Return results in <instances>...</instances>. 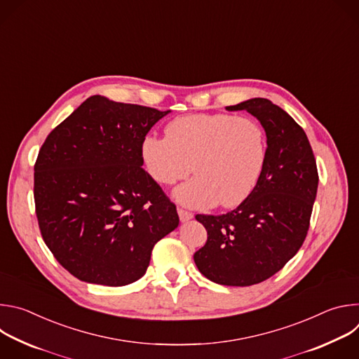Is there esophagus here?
Masks as SVG:
<instances>
[{"label": "esophagus", "instance_id": "1", "mask_svg": "<svg viewBox=\"0 0 359 359\" xmlns=\"http://www.w3.org/2000/svg\"><path fill=\"white\" fill-rule=\"evenodd\" d=\"M177 213H179L180 222H189L190 219H193V213H191V212H187V210H184V209H177Z\"/></svg>", "mask_w": 359, "mask_h": 359}]
</instances>
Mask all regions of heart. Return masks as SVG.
Listing matches in <instances>:
<instances>
[{"instance_id": "b5f03b06", "label": "heart", "mask_w": 359, "mask_h": 359, "mask_svg": "<svg viewBox=\"0 0 359 359\" xmlns=\"http://www.w3.org/2000/svg\"><path fill=\"white\" fill-rule=\"evenodd\" d=\"M166 137L149 133L140 143V159L149 176L162 186L196 177L176 189L189 208L231 209L257 186L267 162V136L248 116L190 114L169 122Z\"/></svg>"}]
</instances>
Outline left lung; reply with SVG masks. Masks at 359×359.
<instances>
[{
    "mask_svg": "<svg viewBox=\"0 0 359 359\" xmlns=\"http://www.w3.org/2000/svg\"><path fill=\"white\" fill-rule=\"evenodd\" d=\"M227 111H247L267 136V162L254 191L220 216L197 215L208 241L193 255L198 271L222 285L259 284L280 271L310 229L318 170L304 129L280 107L254 97Z\"/></svg>",
    "mask_w": 359,
    "mask_h": 359,
    "instance_id": "1",
    "label": "left lung"
}]
</instances>
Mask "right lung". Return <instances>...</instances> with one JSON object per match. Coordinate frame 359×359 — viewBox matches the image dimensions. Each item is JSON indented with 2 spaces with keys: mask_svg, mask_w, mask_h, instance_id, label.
I'll return each mask as SVG.
<instances>
[{
  "mask_svg": "<svg viewBox=\"0 0 359 359\" xmlns=\"http://www.w3.org/2000/svg\"><path fill=\"white\" fill-rule=\"evenodd\" d=\"M162 112L93 95L50 132L34 166L41 236L81 281L139 280L179 226L176 204L142 168L140 143Z\"/></svg>",
  "mask_w": 359,
  "mask_h": 359,
  "instance_id": "1",
  "label": "right lung"
}]
</instances>
